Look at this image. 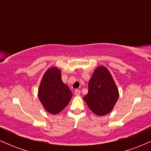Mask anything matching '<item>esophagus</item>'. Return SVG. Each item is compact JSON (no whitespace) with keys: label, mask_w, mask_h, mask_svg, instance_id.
Masks as SVG:
<instances>
[{"label":"esophagus","mask_w":151,"mask_h":151,"mask_svg":"<svg viewBox=\"0 0 151 151\" xmlns=\"http://www.w3.org/2000/svg\"><path fill=\"white\" fill-rule=\"evenodd\" d=\"M81 93V91L80 90H78V89H76L75 91H74V94L76 95V96H79Z\"/></svg>","instance_id":"1"}]
</instances>
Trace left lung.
<instances>
[{
    "instance_id": "8db88e82",
    "label": "left lung",
    "mask_w": 151,
    "mask_h": 151,
    "mask_svg": "<svg viewBox=\"0 0 151 151\" xmlns=\"http://www.w3.org/2000/svg\"><path fill=\"white\" fill-rule=\"evenodd\" d=\"M119 89L108 69L99 66L89 81L88 93L84 96L90 110L102 116L113 110L119 99Z\"/></svg>"
}]
</instances>
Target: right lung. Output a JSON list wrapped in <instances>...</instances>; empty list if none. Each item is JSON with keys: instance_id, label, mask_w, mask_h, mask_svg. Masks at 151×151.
<instances>
[{"instance_id": "1", "label": "right lung", "mask_w": 151, "mask_h": 151, "mask_svg": "<svg viewBox=\"0 0 151 151\" xmlns=\"http://www.w3.org/2000/svg\"><path fill=\"white\" fill-rule=\"evenodd\" d=\"M72 93L69 86L62 81L61 71L50 67L41 79L38 98L44 109L50 114H58L70 103Z\"/></svg>"}]
</instances>
